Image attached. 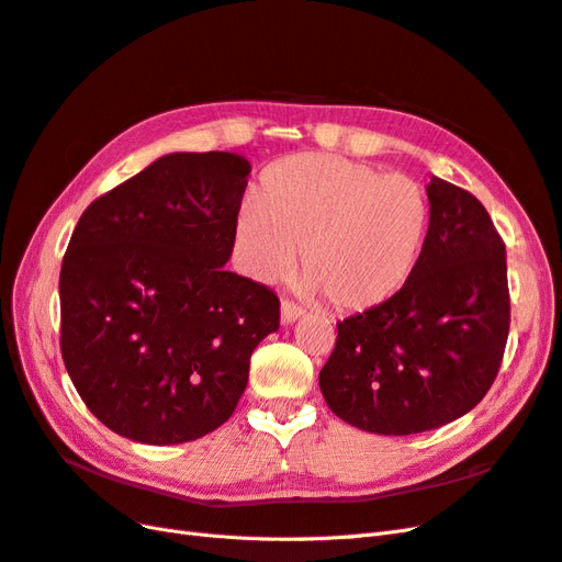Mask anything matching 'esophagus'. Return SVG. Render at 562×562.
Wrapping results in <instances>:
<instances>
[{
  "label": "esophagus",
  "mask_w": 562,
  "mask_h": 562,
  "mask_svg": "<svg viewBox=\"0 0 562 562\" xmlns=\"http://www.w3.org/2000/svg\"><path fill=\"white\" fill-rule=\"evenodd\" d=\"M303 311L301 306H296L294 301H282V306H280V319H282V325H294L296 319H301L303 317Z\"/></svg>",
  "instance_id": "obj_1"
}]
</instances>
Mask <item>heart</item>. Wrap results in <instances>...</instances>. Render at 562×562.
Listing matches in <instances>:
<instances>
[{
  "instance_id": "obj_1",
  "label": "heart",
  "mask_w": 562,
  "mask_h": 562,
  "mask_svg": "<svg viewBox=\"0 0 562 562\" xmlns=\"http://www.w3.org/2000/svg\"><path fill=\"white\" fill-rule=\"evenodd\" d=\"M430 226L426 190L400 173L334 155H294L266 171L259 200L235 216L247 276L286 278L299 263L336 311L391 301L422 261Z\"/></svg>"
}]
</instances>
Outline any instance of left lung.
I'll use <instances>...</instances> for the list:
<instances>
[{"label":"left lung","instance_id":"1","mask_svg":"<svg viewBox=\"0 0 562 562\" xmlns=\"http://www.w3.org/2000/svg\"><path fill=\"white\" fill-rule=\"evenodd\" d=\"M430 226L409 282L336 325L319 372L329 409L367 432L412 436L471 412L494 383L510 323L506 247L471 192L430 176Z\"/></svg>","mask_w":562,"mask_h":562}]
</instances>
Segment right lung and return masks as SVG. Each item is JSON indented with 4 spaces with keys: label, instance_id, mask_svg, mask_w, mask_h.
<instances>
[{
    "label": "right lung",
    "instance_id": "1",
    "mask_svg": "<svg viewBox=\"0 0 562 562\" xmlns=\"http://www.w3.org/2000/svg\"><path fill=\"white\" fill-rule=\"evenodd\" d=\"M251 165L169 153L91 202L60 266V352L117 436L198 440L231 419L254 348L280 327L268 286L223 266Z\"/></svg>",
    "mask_w": 562,
    "mask_h": 562
}]
</instances>
